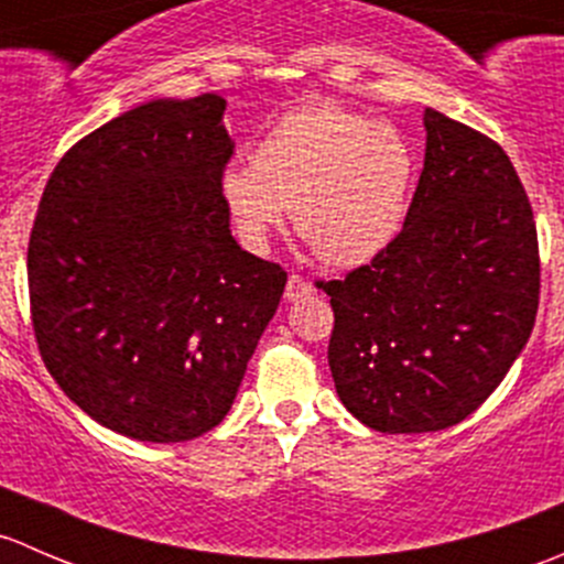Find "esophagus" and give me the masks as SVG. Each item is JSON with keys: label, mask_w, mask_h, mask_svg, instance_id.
I'll use <instances>...</instances> for the list:
<instances>
[{"label": "esophagus", "mask_w": 564, "mask_h": 564, "mask_svg": "<svg viewBox=\"0 0 564 564\" xmlns=\"http://www.w3.org/2000/svg\"><path fill=\"white\" fill-rule=\"evenodd\" d=\"M308 294H314V286H311V281H305L303 275H297V272H292L286 281V300H303L308 297Z\"/></svg>", "instance_id": "1"}]
</instances>
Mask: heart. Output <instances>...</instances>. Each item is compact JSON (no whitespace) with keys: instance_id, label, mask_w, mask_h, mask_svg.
<instances>
[{"instance_id":"1","label":"heart","mask_w":564,"mask_h":564,"mask_svg":"<svg viewBox=\"0 0 564 564\" xmlns=\"http://www.w3.org/2000/svg\"><path fill=\"white\" fill-rule=\"evenodd\" d=\"M414 155L395 128L344 106L286 113L253 152L220 174L224 202L250 246H264L294 209L297 235L329 267H357L401 231Z\"/></svg>"}]
</instances>
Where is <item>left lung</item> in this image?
<instances>
[{
  "mask_svg": "<svg viewBox=\"0 0 564 564\" xmlns=\"http://www.w3.org/2000/svg\"><path fill=\"white\" fill-rule=\"evenodd\" d=\"M425 130L423 174L395 240L338 281L316 283L335 314V390L382 434L469 417L538 316V229L510 158L434 108H425Z\"/></svg>",
  "mask_w": 564,
  "mask_h": 564,
  "instance_id": "left-lung-1",
  "label": "left lung"
}]
</instances>
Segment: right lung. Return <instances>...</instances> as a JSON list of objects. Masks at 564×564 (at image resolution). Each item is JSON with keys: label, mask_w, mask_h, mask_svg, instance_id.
Listing matches in <instances>:
<instances>
[{"label": "right lung", "mask_w": 564, "mask_h": 564, "mask_svg": "<svg viewBox=\"0 0 564 564\" xmlns=\"http://www.w3.org/2000/svg\"><path fill=\"white\" fill-rule=\"evenodd\" d=\"M226 100L135 106L51 172L26 250L40 357L93 420L141 442L213 431L286 270L237 246Z\"/></svg>", "instance_id": "add662e5"}]
</instances>
